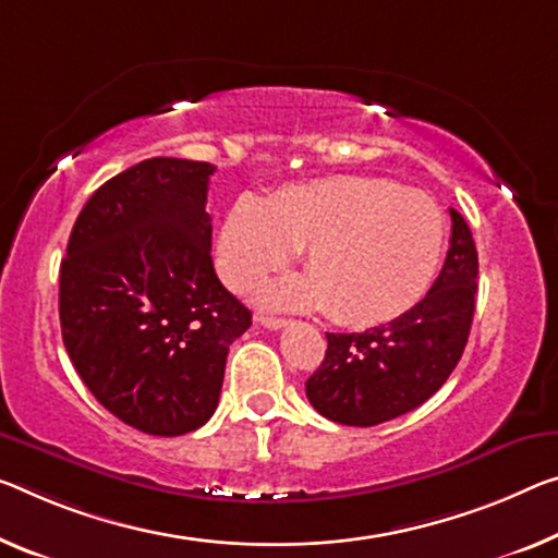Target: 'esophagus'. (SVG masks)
<instances>
[{"label":"esophagus","instance_id":"esophagus-1","mask_svg":"<svg viewBox=\"0 0 558 558\" xmlns=\"http://www.w3.org/2000/svg\"><path fill=\"white\" fill-rule=\"evenodd\" d=\"M259 324H262V327L271 329V331H277V329H284V327H287V319H281V316L262 314V316H259Z\"/></svg>","mask_w":558,"mask_h":558}]
</instances>
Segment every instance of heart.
Instances as JSON below:
<instances>
[{
  "label": "heart",
  "instance_id": "b5f03b06",
  "mask_svg": "<svg viewBox=\"0 0 558 558\" xmlns=\"http://www.w3.org/2000/svg\"><path fill=\"white\" fill-rule=\"evenodd\" d=\"M444 239V214L424 192L379 177H331L264 202L239 199L221 229L219 264L231 287L250 289L304 250L308 274L274 284L269 302L374 327L426 294Z\"/></svg>",
  "mask_w": 558,
  "mask_h": 558
}]
</instances>
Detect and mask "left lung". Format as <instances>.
Here are the masks:
<instances>
[{"label":"left lung","instance_id":"left-lung-1","mask_svg":"<svg viewBox=\"0 0 558 558\" xmlns=\"http://www.w3.org/2000/svg\"><path fill=\"white\" fill-rule=\"evenodd\" d=\"M451 214L444 267L422 302L397 319L354 333H327V354L306 379V399L347 426H376L422 407L444 387L464 354L478 254L466 219Z\"/></svg>","mask_w":558,"mask_h":558}]
</instances>
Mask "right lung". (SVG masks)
Here are the masks:
<instances>
[{
  "label": "right lung",
  "mask_w": 558,
  "mask_h": 558,
  "mask_svg": "<svg viewBox=\"0 0 558 558\" xmlns=\"http://www.w3.org/2000/svg\"><path fill=\"white\" fill-rule=\"evenodd\" d=\"M214 171L154 157L111 177L76 217L59 269L76 374L101 407L151 436L209 422L231 341L252 327L211 264Z\"/></svg>",
  "instance_id": "right-lung-1"
}]
</instances>
